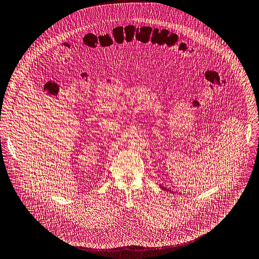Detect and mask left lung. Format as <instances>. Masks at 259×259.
Listing matches in <instances>:
<instances>
[{
    "label": "left lung",
    "instance_id": "8db88e82",
    "mask_svg": "<svg viewBox=\"0 0 259 259\" xmlns=\"http://www.w3.org/2000/svg\"><path fill=\"white\" fill-rule=\"evenodd\" d=\"M163 189H164V188H163Z\"/></svg>",
    "mask_w": 259,
    "mask_h": 259
}]
</instances>
